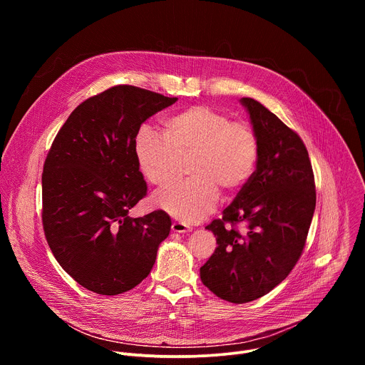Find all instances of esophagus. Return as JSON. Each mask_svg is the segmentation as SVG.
I'll return each mask as SVG.
<instances>
[{"label":"esophagus","mask_w":365,"mask_h":365,"mask_svg":"<svg viewBox=\"0 0 365 365\" xmlns=\"http://www.w3.org/2000/svg\"><path fill=\"white\" fill-rule=\"evenodd\" d=\"M172 231H173V232H178V234H185V232H190V231H192V227H190V225H186V224H183V222L175 221V222L172 224Z\"/></svg>","instance_id":"34e87169"}]
</instances>
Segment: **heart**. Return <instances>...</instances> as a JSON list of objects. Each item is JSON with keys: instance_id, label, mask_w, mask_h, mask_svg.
Wrapping results in <instances>:
<instances>
[{"instance_id": "b5f03b06", "label": "heart", "mask_w": 365, "mask_h": 365, "mask_svg": "<svg viewBox=\"0 0 365 365\" xmlns=\"http://www.w3.org/2000/svg\"><path fill=\"white\" fill-rule=\"evenodd\" d=\"M162 134L144 127L134 138V158L143 178L153 186L169 185L178 159L192 155L190 180L176 183L154 196V205L182 222H199L228 193L242 189L254 176L259 141L245 121L207 106H193L166 117Z\"/></svg>"}]
</instances>
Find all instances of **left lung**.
<instances>
[{"mask_svg":"<svg viewBox=\"0 0 365 365\" xmlns=\"http://www.w3.org/2000/svg\"><path fill=\"white\" fill-rule=\"evenodd\" d=\"M241 102L258 135V163L222 218L206 227L218 247L200 267L207 289L238 304L267 294L289 276L317 205L314 170L299 134L258 101Z\"/></svg>","mask_w":365,"mask_h":365,"instance_id":"1","label":"left lung"}]
</instances>
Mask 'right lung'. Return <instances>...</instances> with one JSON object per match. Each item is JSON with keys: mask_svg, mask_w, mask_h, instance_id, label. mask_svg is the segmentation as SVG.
<instances>
[{"mask_svg": "<svg viewBox=\"0 0 365 365\" xmlns=\"http://www.w3.org/2000/svg\"><path fill=\"white\" fill-rule=\"evenodd\" d=\"M176 101L113 86L79 103L51 143L41 175L44 235L62 269L91 292L114 296L140 284L170 232L165 211H128L147 195L134 138Z\"/></svg>", "mask_w": 365, "mask_h": 365, "instance_id": "right-lung-1", "label": "right lung"}]
</instances>
